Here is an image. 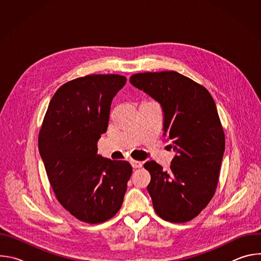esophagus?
<instances>
[{
	"mask_svg": "<svg viewBox=\"0 0 261 261\" xmlns=\"http://www.w3.org/2000/svg\"><path fill=\"white\" fill-rule=\"evenodd\" d=\"M130 163H131V165H132V167H133V168H140V167L142 166V163H141V162H139V161L131 160V161H130Z\"/></svg>",
	"mask_w": 261,
	"mask_h": 261,
	"instance_id": "34e87169",
	"label": "esophagus"
}]
</instances>
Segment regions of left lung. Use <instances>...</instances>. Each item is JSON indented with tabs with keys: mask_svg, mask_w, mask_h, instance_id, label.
<instances>
[{
	"mask_svg": "<svg viewBox=\"0 0 261 261\" xmlns=\"http://www.w3.org/2000/svg\"><path fill=\"white\" fill-rule=\"evenodd\" d=\"M130 83L157 101L163 111V136L175 153L170 169L144 163L153 206L163 220L182 223L211 201L225 151V136L207 90L175 71L134 74Z\"/></svg>",
	"mask_w": 261,
	"mask_h": 261,
	"instance_id": "1",
	"label": "left lung"
}]
</instances>
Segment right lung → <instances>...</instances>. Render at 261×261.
Masks as SVG:
<instances>
[{
    "label": "right lung",
    "instance_id": "obj_1",
    "mask_svg": "<svg viewBox=\"0 0 261 261\" xmlns=\"http://www.w3.org/2000/svg\"><path fill=\"white\" fill-rule=\"evenodd\" d=\"M117 74H93L63 85L51 98L39 133L41 159L60 203L96 224L121 208L132 166L97 155L110 105L126 85Z\"/></svg>",
    "mask_w": 261,
    "mask_h": 261
}]
</instances>
